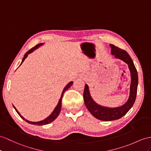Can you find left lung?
Listing matches in <instances>:
<instances>
[{
  "instance_id": "left-lung-1",
  "label": "left lung",
  "mask_w": 151,
  "mask_h": 151,
  "mask_svg": "<svg viewBox=\"0 0 151 151\" xmlns=\"http://www.w3.org/2000/svg\"><path fill=\"white\" fill-rule=\"evenodd\" d=\"M110 47L111 48V54L114 55L116 58L120 59L128 65L131 72V83L130 86V95L126 103L120 107L113 108L104 107V106L97 104L91 97L88 86L85 84L83 97L86 108L95 118L103 121L118 120L122 118L129 111V110L132 108L135 102L138 82V72L129 55L126 50L121 49L112 44H110Z\"/></svg>"
}]
</instances>
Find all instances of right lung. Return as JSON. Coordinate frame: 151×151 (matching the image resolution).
Segmentation results:
<instances>
[{"label":"right lung","instance_id":"1","mask_svg":"<svg viewBox=\"0 0 151 151\" xmlns=\"http://www.w3.org/2000/svg\"><path fill=\"white\" fill-rule=\"evenodd\" d=\"M43 43L38 44V45H36L34 47H32V49H31L30 50H28L27 52L24 54V58H23V59H22V63H21L20 65H22V63H23L24 61L25 60V59L27 57L29 54H30V53L32 52L33 51H34L35 50H36V49H37L38 47H39L40 46H41L42 45H43ZM72 84H73V82H72V81L70 82V83L67 84V85L65 87V88H64L63 90V92H62L61 98H60V101H59V102H58V105L56 106V107L55 108V109H54V111H52V113H51L50 115L47 117V118H46L45 119H44L43 120L40 121V122H31V121H29V120H25V119L24 118V117L20 115V113L17 111V109H16L15 107H14V109L16 110V111L17 112V113L18 114V115H19V116L21 117V118L23 120L26 121V122H28L29 124H34V125H38V126H43V125H46V124H49V123H50V122H52V121H54L55 119H56L57 118V116L59 115V114H60V111H61V101H62V97H63V93H65V91L66 90H67L68 89V88L72 85Z\"/></svg>","mask_w":151,"mask_h":151}]
</instances>
